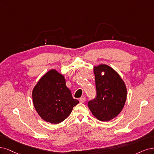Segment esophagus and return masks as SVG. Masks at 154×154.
<instances>
[{"instance_id": "1", "label": "esophagus", "mask_w": 154, "mask_h": 154, "mask_svg": "<svg viewBox=\"0 0 154 154\" xmlns=\"http://www.w3.org/2000/svg\"><path fill=\"white\" fill-rule=\"evenodd\" d=\"M85 101H86V98L85 97H82V98L79 99V102H80L81 103H84Z\"/></svg>"}]
</instances>
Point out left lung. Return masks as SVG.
I'll use <instances>...</instances> for the list:
<instances>
[{
  "label": "left lung",
  "instance_id": "obj_1",
  "mask_svg": "<svg viewBox=\"0 0 154 154\" xmlns=\"http://www.w3.org/2000/svg\"><path fill=\"white\" fill-rule=\"evenodd\" d=\"M93 72L97 95L88 102L89 109L98 120L110 121L121 112L125 106L127 96L125 84L120 75L107 64L94 66Z\"/></svg>",
  "mask_w": 154,
  "mask_h": 154
}]
</instances>
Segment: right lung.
<instances>
[{"label": "right lung", "instance_id": "right-lung-1", "mask_svg": "<svg viewBox=\"0 0 154 154\" xmlns=\"http://www.w3.org/2000/svg\"><path fill=\"white\" fill-rule=\"evenodd\" d=\"M32 102L44 121L57 124L66 119L79 101L72 97L63 74L51 69L40 78L34 87Z\"/></svg>", "mask_w": 154, "mask_h": 154}]
</instances>
